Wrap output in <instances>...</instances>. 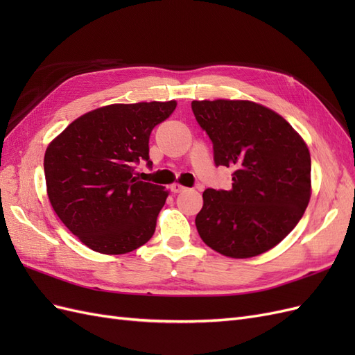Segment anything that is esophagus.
<instances>
[{
	"mask_svg": "<svg viewBox=\"0 0 355 355\" xmlns=\"http://www.w3.org/2000/svg\"><path fill=\"white\" fill-rule=\"evenodd\" d=\"M170 189H171V192H175V194H178V192H182V191H185L187 188L184 187V185H180V184H173L170 187Z\"/></svg>",
	"mask_w": 355,
	"mask_h": 355,
	"instance_id": "1",
	"label": "esophagus"
}]
</instances>
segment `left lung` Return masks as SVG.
<instances>
[{"label":"left lung","mask_w":355,"mask_h":355,"mask_svg":"<svg viewBox=\"0 0 355 355\" xmlns=\"http://www.w3.org/2000/svg\"><path fill=\"white\" fill-rule=\"evenodd\" d=\"M213 142L214 164L231 167L230 191L206 189L196 225L210 249L234 259L271 250L311 198L309 149L284 118L252 101H192Z\"/></svg>","instance_id":"1"}]
</instances>
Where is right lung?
Here are the masks:
<instances>
[{
	"label": "right lung",
	"mask_w": 355,
	"mask_h": 355,
	"mask_svg": "<svg viewBox=\"0 0 355 355\" xmlns=\"http://www.w3.org/2000/svg\"><path fill=\"white\" fill-rule=\"evenodd\" d=\"M176 101L114 103L73 120L44 155L47 196L63 225L92 250L124 254L151 240L168 191L136 178L149 135Z\"/></svg>",
	"instance_id": "obj_1"
}]
</instances>
